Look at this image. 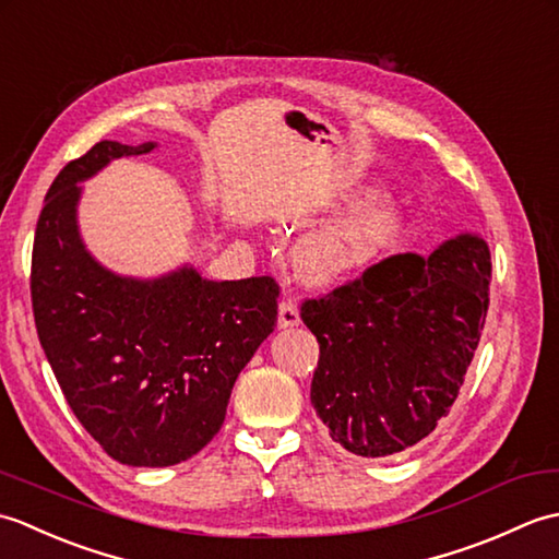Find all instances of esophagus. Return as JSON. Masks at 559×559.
<instances>
[{
	"instance_id": "1",
	"label": "esophagus",
	"mask_w": 559,
	"mask_h": 559,
	"mask_svg": "<svg viewBox=\"0 0 559 559\" xmlns=\"http://www.w3.org/2000/svg\"><path fill=\"white\" fill-rule=\"evenodd\" d=\"M300 324V312H298V305L293 300H283L278 305V326L281 329H290V326H298Z\"/></svg>"
}]
</instances>
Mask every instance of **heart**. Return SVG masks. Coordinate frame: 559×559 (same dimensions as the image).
I'll return each mask as SVG.
<instances>
[{"mask_svg": "<svg viewBox=\"0 0 559 559\" xmlns=\"http://www.w3.org/2000/svg\"><path fill=\"white\" fill-rule=\"evenodd\" d=\"M391 230L389 213L370 209L346 223L331 225L300 245V266L312 281L329 283L370 259Z\"/></svg>", "mask_w": 559, "mask_h": 559, "instance_id": "obj_1", "label": "heart"}]
</instances>
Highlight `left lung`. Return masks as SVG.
I'll list each match as a JSON object with an SVG mask.
<instances>
[{
    "label": "left lung",
    "instance_id": "obj_1",
    "mask_svg": "<svg viewBox=\"0 0 559 559\" xmlns=\"http://www.w3.org/2000/svg\"><path fill=\"white\" fill-rule=\"evenodd\" d=\"M490 273L488 242L463 233L430 257L394 254L302 302L319 341L310 399L336 444L379 459L435 430L478 348Z\"/></svg>",
    "mask_w": 559,
    "mask_h": 559
}]
</instances>
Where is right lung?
<instances>
[{"label":"right lung","mask_w":559,"mask_h":559,"mask_svg":"<svg viewBox=\"0 0 559 559\" xmlns=\"http://www.w3.org/2000/svg\"><path fill=\"white\" fill-rule=\"evenodd\" d=\"M153 141H100L47 189L35 228L31 298L40 346L86 432L127 466L187 461L221 430L230 391L278 317L271 276L209 281L192 266L117 276L81 240L83 180Z\"/></svg>","instance_id":"add662e5"}]
</instances>
